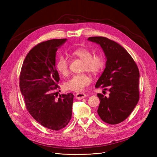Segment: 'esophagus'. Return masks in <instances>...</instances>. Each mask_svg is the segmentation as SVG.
Here are the masks:
<instances>
[{
    "mask_svg": "<svg viewBox=\"0 0 157 157\" xmlns=\"http://www.w3.org/2000/svg\"><path fill=\"white\" fill-rule=\"evenodd\" d=\"M86 96H87V95L84 94V93H77L75 95V98L78 99H82Z\"/></svg>",
    "mask_w": 157,
    "mask_h": 157,
    "instance_id": "34e87169",
    "label": "esophagus"
}]
</instances>
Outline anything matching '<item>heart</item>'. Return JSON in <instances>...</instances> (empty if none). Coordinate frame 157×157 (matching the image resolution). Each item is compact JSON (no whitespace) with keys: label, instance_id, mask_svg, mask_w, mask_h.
Returning <instances> with one entry per match:
<instances>
[{"label":"heart","instance_id":"1","mask_svg":"<svg viewBox=\"0 0 157 157\" xmlns=\"http://www.w3.org/2000/svg\"><path fill=\"white\" fill-rule=\"evenodd\" d=\"M72 54L84 61L82 71H88L96 75L105 67V61L102 55H94L93 52L87 48H79L75 50ZM56 67L58 72L63 76H67L69 70V61L63 56H60L56 61ZM92 78L86 74L74 75L65 83V88L71 91L82 92L91 83Z\"/></svg>","mask_w":157,"mask_h":157}]
</instances>
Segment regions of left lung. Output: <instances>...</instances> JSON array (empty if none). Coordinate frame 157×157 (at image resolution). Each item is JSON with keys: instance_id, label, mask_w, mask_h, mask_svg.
<instances>
[{"instance_id": "8db88e82", "label": "left lung", "mask_w": 157, "mask_h": 157, "mask_svg": "<svg viewBox=\"0 0 157 157\" xmlns=\"http://www.w3.org/2000/svg\"><path fill=\"white\" fill-rule=\"evenodd\" d=\"M90 40L101 46L107 58L106 67L95 87L110 92L109 96L98 94L100 103L98 113L110 124L124 121L134 110L140 99L138 67L122 46L104 36H91Z\"/></svg>"}]
</instances>
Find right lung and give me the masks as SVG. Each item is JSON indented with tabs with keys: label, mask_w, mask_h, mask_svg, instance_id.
I'll return each mask as SVG.
<instances>
[{
	"label": "right lung",
	"mask_w": 157,
	"mask_h": 157,
	"mask_svg": "<svg viewBox=\"0 0 157 157\" xmlns=\"http://www.w3.org/2000/svg\"><path fill=\"white\" fill-rule=\"evenodd\" d=\"M66 40H49L33 47L25 57L20 75V88L27 111L42 126L56 131L67 126L72 115L74 95L61 94L57 98L58 92H54L59 89L56 54Z\"/></svg>",
	"instance_id": "obj_1"
}]
</instances>
